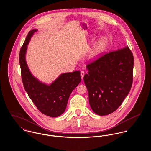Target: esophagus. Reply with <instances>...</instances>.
Masks as SVG:
<instances>
[{
	"label": "esophagus",
	"instance_id": "esophagus-1",
	"mask_svg": "<svg viewBox=\"0 0 151 151\" xmlns=\"http://www.w3.org/2000/svg\"><path fill=\"white\" fill-rule=\"evenodd\" d=\"M84 75H85V72H84V71H81V73H80V75H81V79H83Z\"/></svg>",
	"mask_w": 151,
	"mask_h": 151
}]
</instances>
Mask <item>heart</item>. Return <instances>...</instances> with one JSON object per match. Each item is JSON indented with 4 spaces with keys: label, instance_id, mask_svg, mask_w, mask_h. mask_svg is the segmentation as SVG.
Wrapping results in <instances>:
<instances>
[{
    "label": "heart",
    "instance_id": "heart-1",
    "mask_svg": "<svg viewBox=\"0 0 151 151\" xmlns=\"http://www.w3.org/2000/svg\"><path fill=\"white\" fill-rule=\"evenodd\" d=\"M106 44L107 41L105 38H102L99 39L96 43H94L93 48L90 51L88 55L89 59H95L104 50L106 46Z\"/></svg>",
    "mask_w": 151,
    "mask_h": 151
}]
</instances>
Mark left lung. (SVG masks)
Wrapping results in <instances>:
<instances>
[{
    "label": "left lung",
    "instance_id": "obj_1",
    "mask_svg": "<svg viewBox=\"0 0 151 151\" xmlns=\"http://www.w3.org/2000/svg\"><path fill=\"white\" fill-rule=\"evenodd\" d=\"M134 57L128 46L111 51L86 65L84 81L94 113L110 114L119 107L132 84Z\"/></svg>",
    "mask_w": 151,
    "mask_h": 151
}]
</instances>
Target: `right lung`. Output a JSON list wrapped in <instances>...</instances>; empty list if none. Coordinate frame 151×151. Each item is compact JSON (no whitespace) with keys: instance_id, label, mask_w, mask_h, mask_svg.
Listing matches in <instances>:
<instances>
[{"instance_id":"add662e5","label":"right lung","mask_w":151,"mask_h":151,"mask_svg":"<svg viewBox=\"0 0 151 151\" xmlns=\"http://www.w3.org/2000/svg\"><path fill=\"white\" fill-rule=\"evenodd\" d=\"M37 29L31 30L22 46L19 55L24 89L37 109L45 115L57 117L65 110L72 91L81 81L80 72L63 73L50 84L42 83L31 73L26 62L28 45Z\"/></svg>"}]
</instances>
